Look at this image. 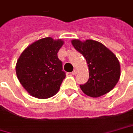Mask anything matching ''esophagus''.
I'll use <instances>...</instances> for the list:
<instances>
[{"label":"esophagus","mask_w":133,"mask_h":133,"mask_svg":"<svg viewBox=\"0 0 133 133\" xmlns=\"http://www.w3.org/2000/svg\"><path fill=\"white\" fill-rule=\"evenodd\" d=\"M71 74H73V75H76V74H77V70H74V71H72Z\"/></svg>","instance_id":"1"}]
</instances>
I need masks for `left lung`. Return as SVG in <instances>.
I'll return each instance as SVG.
<instances>
[{
    "label": "left lung",
    "instance_id": "obj_1",
    "mask_svg": "<svg viewBox=\"0 0 133 133\" xmlns=\"http://www.w3.org/2000/svg\"><path fill=\"white\" fill-rule=\"evenodd\" d=\"M71 43L86 59L89 68L88 81L80 85L83 93L97 98L110 92L121 77V65L116 56L105 45L93 40L75 39Z\"/></svg>",
    "mask_w": 133,
    "mask_h": 133
}]
</instances>
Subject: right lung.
<instances>
[{
    "mask_svg": "<svg viewBox=\"0 0 133 133\" xmlns=\"http://www.w3.org/2000/svg\"><path fill=\"white\" fill-rule=\"evenodd\" d=\"M61 39L45 37L37 41L22 52L16 71L22 86L37 98L53 96L65 77L57 53L63 45Z\"/></svg>",
    "mask_w": 133,
    "mask_h": 133,
    "instance_id": "right-lung-1",
    "label": "right lung"
}]
</instances>
